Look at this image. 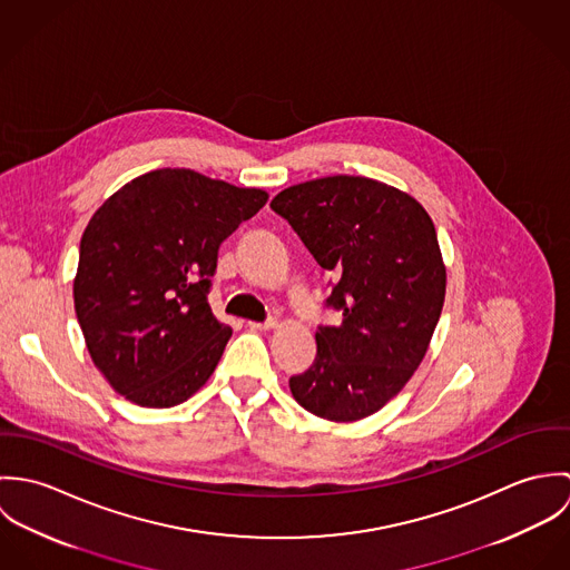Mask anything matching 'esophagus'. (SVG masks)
<instances>
[{
  "mask_svg": "<svg viewBox=\"0 0 570 570\" xmlns=\"http://www.w3.org/2000/svg\"><path fill=\"white\" fill-rule=\"evenodd\" d=\"M278 325L274 318H269V321H265V323H247L249 328H256V331H269V328H274V326Z\"/></svg>",
  "mask_w": 570,
  "mask_h": 570,
  "instance_id": "34e87169",
  "label": "esophagus"
}]
</instances>
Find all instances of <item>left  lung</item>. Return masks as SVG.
<instances>
[{"label":"left lung","instance_id":"obj_1","mask_svg":"<svg viewBox=\"0 0 570 570\" xmlns=\"http://www.w3.org/2000/svg\"><path fill=\"white\" fill-rule=\"evenodd\" d=\"M326 274V307L314 364L289 380L312 414L348 423L386 406L419 368L445 301V263L425 208L377 179L333 175L272 199Z\"/></svg>","mask_w":570,"mask_h":570}]
</instances>
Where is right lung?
Returning a JSON list of instances; mask_svg holds the SVG:
<instances>
[{"mask_svg": "<svg viewBox=\"0 0 570 570\" xmlns=\"http://www.w3.org/2000/svg\"><path fill=\"white\" fill-rule=\"evenodd\" d=\"M267 202L190 168H158L89 219L75 309L94 366L125 400L170 407L217 368L233 328L208 305L219 245Z\"/></svg>", "mask_w": 570, "mask_h": 570, "instance_id": "right-lung-1", "label": "right lung"}]
</instances>
